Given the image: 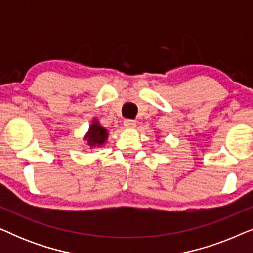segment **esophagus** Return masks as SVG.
I'll use <instances>...</instances> for the list:
<instances>
[{"label": "esophagus", "mask_w": 253, "mask_h": 253, "mask_svg": "<svg viewBox=\"0 0 253 253\" xmlns=\"http://www.w3.org/2000/svg\"><path fill=\"white\" fill-rule=\"evenodd\" d=\"M123 124H124V126H126V127H129V129H133V127L136 126L137 122H136V121H134V120L126 119V120H124Z\"/></svg>", "instance_id": "esophagus-1"}]
</instances>
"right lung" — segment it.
<instances>
[{
  "mask_svg": "<svg viewBox=\"0 0 253 253\" xmlns=\"http://www.w3.org/2000/svg\"><path fill=\"white\" fill-rule=\"evenodd\" d=\"M108 138V132L102 126H100L99 121L94 119L92 121V124L89 126L88 132L84 137V140L87 141V145L91 148L100 147L106 143Z\"/></svg>",
  "mask_w": 253,
  "mask_h": 253,
  "instance_id": "add662e5",
  "label": "right lung"
}]
</instances>
